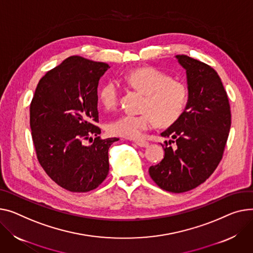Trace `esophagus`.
Instances as JSON below:
<instances>
[{
  "instance_id": "1",
  "label": "esophagus",
  "mask_w": 253,
  "mask_h": 253,
  "mask_svg": "<svg viewBox=\"0 0 253 253\" xmlns=\"http://www.w3.org/2000/svg\"><path fill=\"white\" fill-rule=\"evenodd\" d=\"M135 143L140 147H147L149 144L148 141H145V140H135Z\"/></svg>"
}]
</instances>
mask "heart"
<instances>
[{"mask_svg": "<svg viewBox=\"0 0 253 253\" xmlns=\"http://www.w3.org/2000/svg\"><path fill=\"white\" fill-rule=\"evenodd\" d=\"M126 82L145 94L142 114H125L116 118L108 126L112 135L125 138H141L153 129L157 121L162 125L173 123L183 113L187 102V88L177 79L154 69L140 68L129 72ZM99 102L106 109H113L119 100V84L115 80L105 83L98 92Z\"/></svg>", "mask_w": 253, "mask_h": 253, "instance_id": "obj_1", "label": "heart"}]
</instances>
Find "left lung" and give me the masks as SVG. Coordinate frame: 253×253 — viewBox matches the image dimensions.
<instances>
[{
	"mask_svg": "<svg viewBox=\"0 0 253 253\" xmlns=\"http://www.w3.org/2000/svg\"><path fill=\"white\" fill-rule=\"evenodd\" d=\"M186 71L188 100L178 119L164 132L172 137L162 146L165 157L149 168V176L162 189L181 193L204 183L222 160L231 127V111L222 80L211 66L177 55ZM175 143L174 147L168 144Z\"/></svg>",
	"mask_w": 253,
	"mask_h": 253,
	"instance_id": "1",
	"label": "left lung"
}]
</instances>
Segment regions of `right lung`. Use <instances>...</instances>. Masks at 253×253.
<instances>
[{"label":"right lung","mask_w":253,"mask_h":253,"mask_svg":"<svg viewBox=\"0 0 253 253\" xmlns=\"http://www.w3.org/2000/svg\"><path fill=\"white\" fill-rule=\"evenodd\" d=\"M106 63L71 56L40 80L30 104L38 160L48 177L71 192H87L109 173L108 151L119 138L100 139L98 81ZM96 138L90 146L84 141Z\"/></svg>","instance_id":"add662e5"}]
</instances>
